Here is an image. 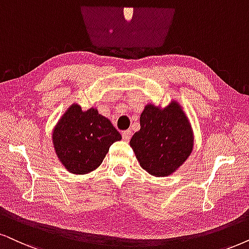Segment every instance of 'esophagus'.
<instances>
[{
  "mask_svg": "<svg viewBox=\"0 0 249 249\" xmlns=\"http://www.w3.org/2000/svg\"><path fill=\"white\" fill-rule=\"evenodd\" d=\"M131 137H132V131L131 130H127V131L123 132V140L126 141V142H127V141H130Z\"/></svg>",
  "mask_w": 249,
  "mask_h": 249,
  "instance_id": "obj_1",
  "label": "esophagus"
}]
</instances>
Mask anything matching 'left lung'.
I'll list each match as a JSON object with an SVG mask.
<instances>
[{"label": "left lung", "mask_w": 249, "mask_h": 249, "mask_svg": "<svg viewBox=\"0 0 249 249\" xmlns=\"http://www.w3.org/2000/svg\"><path fill=\"white\" fill-rule=\"evenodd\" d=\"M130 144L141 168L155 177H166L191 155L193 131L177 101L165 108L147 105L140 115V130Z\"/></svg>", "instance_id": "8db88e82"}]
</instances>
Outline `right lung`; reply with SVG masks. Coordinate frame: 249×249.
Returning <instances> with one entry per match:
<instances>
[{
  "instance_id": "right-lung-1",
  "label": "right lung",
  "mask_w": 249,
  "mask_h": 249,
  "mask_svg": "<svg viewBox=\"0 0 249 249\" xmlns=\"http://www.w3.org/2000/svg\"><path fill=\"white\" fill-rule=\"evenodd\" d=\"M121 139L108 118L95 108L83 111L77 103L69 107L53 131L56 155L74 175H86L99 168L109 147Z\"/></svg>"
}]
</instances>
